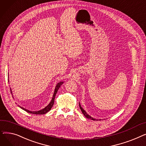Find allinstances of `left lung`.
<instances>
[{
    "mask_svg": "<svg viewBox=\"0 0 146 146\" xmlns=\"http://www.w3.org/2000/svg\"><path fill=\"white\" fill-rule=\"evenodd\" d=\"M79 107H80V109L81 111L82 112V113H83V115H85V117H86V118H88V119H92V120H96V119H94V118H92V117H91L90 116H89L88 114H87V113L86 112V111L82 108V106H81V105H80V104H79Z\"/></svg>",
    "mask_w": 146,
    "mask_h": 146,
    "instance_id": "8db88e82",
    "label": "left lung"
}]
</instances>
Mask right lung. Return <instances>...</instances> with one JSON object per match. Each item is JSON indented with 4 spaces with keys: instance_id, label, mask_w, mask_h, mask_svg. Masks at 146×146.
Instances as JSON below:
<instances>
[{
    "instance_id": "add662e5",
    "label": "right lung",
    "mask_w": 146,
    "mask_h": 146,
    "mask_svg": "<svg viewBox=\"0 0 146 146\" xmlns=\"http://www.w3.org/2000/svg\"><path fill=\"white\" fill-rule=\"evenodd\" d=\"M63 83V82H61L58 83V84L56 85V88H55V91H54V95H53V96H52L51 101L50 103L47 106H46L45 108H44L43 110H40V111H28V110L25 109L24 108H23V107H22V106H19V105H18V106H19L21 109L24 110V111H27V112L30 113H33V114H36V115H37V114L42 115V114L46 113L48 112V111H50L51 110V108H52L53 105H54V99H55V97H56V94H57V91H58V89L60 88V87L61 86V85H62ZM10 90H11V92H12L11 89H10Z\"/></svg>"
}]
</instances>
